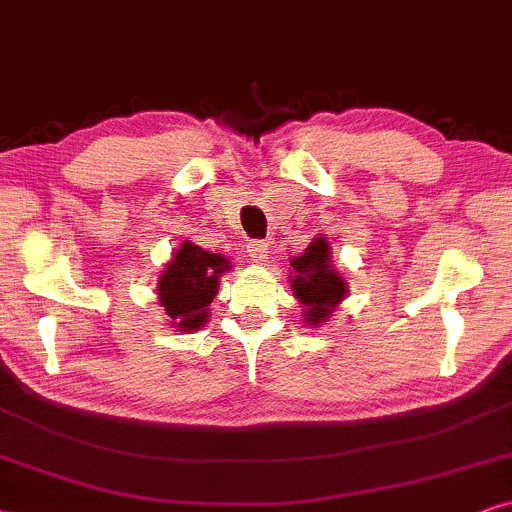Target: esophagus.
<instances>
[{
  "label": "esophagus",
  "mask_w": 512,
  "mask_h": 512,
  "mask_svg": "<svg viewBox=\"0 0 512 512\" xmlns=\"http://www.w3.org/2000/svg\"><path fill=\"white\" fill-rule=\"evenodd\" d=\"M245 252H248V257L252 262H264L267 260L269 245L264 241H250L248 245H245Z\"/></svg>",
  "instance_id": "34e87169"
}]
</instances>
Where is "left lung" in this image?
I'll return each mask as SVG.
<instances>
[{"label":"left lung","instance_id":"8db88e82","mask_svg":"<svg viewBox=\"0 0 512 512\" xmlns=\"http://www.w3.org/2000/svg\"><path fill=\"white\" fill-rule=\"evenodd\" d=\"M290 267L295 276H290L292 295L304 306V323L318 327L332 316L339 302L349 292V285L330 264V243L325 236H316L302 255L292 257Z\"/></svg>","mask_w":512,"mask_h":512}]
</instances>
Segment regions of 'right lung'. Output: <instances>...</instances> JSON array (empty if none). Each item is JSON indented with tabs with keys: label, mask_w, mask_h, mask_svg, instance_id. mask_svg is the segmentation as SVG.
<instances>
[{
	"label": "right lung",
	"mask_w": 512,
	"mask_h": 512,
	"mask_svg": "<svg viewBox=\"0 0 512 512\" xmlns=\"http://www.w3.org/2000/svg\"><path fill=\"white\" fill-rule=\"evenodd\" d=\"M231 262L220 252L185 241L173 252V260L161 271L156 292L177 332H196L208 323V306L217 295V285Z\"/></svg>",
	"instance_id": "right-lung-1"
}]
</instances>
